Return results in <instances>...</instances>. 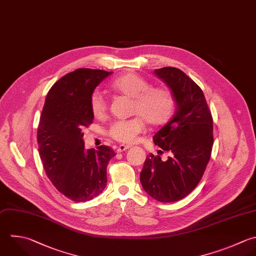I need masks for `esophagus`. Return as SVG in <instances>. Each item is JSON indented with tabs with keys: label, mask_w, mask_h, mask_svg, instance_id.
<instances>
[{
	"label": "esophagus",
	"mask_w": 256,
	"mask_h": 256,
	"mask_svg": "<svg viewBox=\"0 0 256 256\" xmlns=\"http://www.w3.org/2000/svg\"><path fill=\"white\" fill-rule=\"evenodd\" d=\"M131 146L130 145H119V147H118V149H117V152L118 153H120V152H124V151H126L127 149H129Z\"/></svg>",
	"instance_id": "34e87169"
}]
</instances>
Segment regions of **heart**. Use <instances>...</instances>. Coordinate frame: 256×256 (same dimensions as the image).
I'll list each match as a JSON object with an SVG mask.
<instances>
[{"label": "heart", "instance_id": "heart-1", "mask_svg": "<svg viewBox=\"0 0 256 256\" xmlns=\"http://www.w3.org/2000/svg\"><path fill=\"white\" fill-rule=\"evenodd\" d=\"M111 90L132 98L131 112L138 114L128 120L116 121L108 134L121 142L133 143L145 129V120L152 126H161L172 117L176 101L167 87H152L150 82L136 73H125L110 84ZM90 109L95 118H103L107 112V103L103 96L95 91L90 98Z\"/></svg>", "mask_w": 256, "mask_h": 256}]
</instances>
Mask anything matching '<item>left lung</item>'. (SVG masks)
<instances>
[{"label":"left lung","instance_id":"obj_1","mask_svg":"<svg viewBox=\"0 0 256 256\" xmlns=\"http://www.w3.org/2000/svg\"><path fill=\"white\" fill-rule=\"evenodd\" d=\"M172 91L176 110L153 141L170 156L148 155L140 173L143 189L160 202L186 197L201 180L213 145V119L201 88L174 67L154 71ZM162 152L161 150H159Z\"/></svg>","mask_w":256,"mask_h":256}]
</instances>
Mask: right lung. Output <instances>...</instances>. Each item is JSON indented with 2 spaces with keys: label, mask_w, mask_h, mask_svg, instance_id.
I'll list each match as a JSON object with an SVG mask.
<instances>
[{
  "label": "right lung",
  "mask_w": 256,
  "mask_h": 256,
  "mask_svg": "<svg viewBox=\"0 0 256 256\" xmlns=\"http://www.w3.org/2000/svg\"><path fill=\"white\" fill-rule=\"evenodd\" d=\"M112 72L77 69L49 90L42 110L37 141L45 172L53 185L75 202L97 197L107 185V165L116 154L105 145L84 147L82 129L92 124L90 98Z\"/></svg>",
  "instance_id": "obj_1"
}]
</instances>
